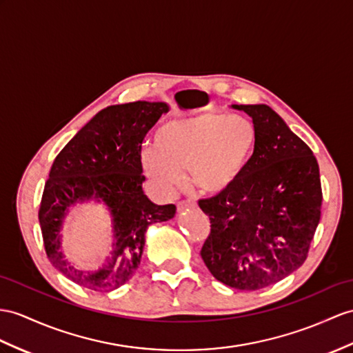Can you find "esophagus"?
Wrapping results in <instances>:
<instances>
[{
	"label": "esophagus",
	"mask_w": 353,
	"mask_h": 353,
	"mask_svg": "<svg viewBox=\"0 0 353 353\" xmlns=\"http://www.w3.org/2000/svg\"><path fill=\"white\" fill-rule=\"evenodd\" d=\"M176 208H178V211L188 210V208H194V202H193V201H190V199L178 201V202H176Z\"/></svg>",
	"instance_id": "1"
}]
</instances>
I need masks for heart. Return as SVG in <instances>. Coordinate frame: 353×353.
Returning a JSON list of instances; mask_svg holds the SVG:
<instances>
[{
	"instance_id": "b5f03b06",
	"label": "heart",
	"mask_w": 353,
	"mask_h": 353,
	"mask_svg": "<svg viewBox=\"0 0 353 353\" xmlns=\"http://www.w3.org/2000/svg\"><path fill=\"white\" fill-rule=\"evenodd\" d=\"M254 147L256 128L250 119L210 110L163 124L156 147L142 151V166L165 194L184 184L187 169L197 190L219 194L243 175Z\"/></svg>"
}]
</instances>
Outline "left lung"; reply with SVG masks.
<instances>
[{"label": "left lung", "mask_w": 353, "mask_h": 353, "mask_svg": "<svg viewBox=\"0 0 353 353\" xmlns=\"http://www.w3.org/2000/svg\"><path fill=\"white\" fill-rule=\"evenodd\" d=\"M234 108L252 117L256 147L234 185L197 202L211 223L201 256L223 285L259 290L307 259L321 220L319 165L270 106Z\"/></svg>", "instance_id": "8db88e82"}]
</instances>
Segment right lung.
Returning <instances> with one entry per match:
<instances>
[{
  "mask_svg": "<svg viewBox=\"0 0 353 353\" xmlns=\"http://www.w3.org/2000/svg\"><path fill=\"white\" fill-rule=\"evenodd\" d=\"M168 112L166 103L134 101L100 110L55 157L43 188L39 221L43 245L55 268L76 285L109 292L125 285L141 263L145 232L175 216L176 206L143 194L142 143ZM99 196L114 217L112 257L99 272L76 270L59 250V228L68 205Z\"/></svg>",
  "mask_w": 353,
  "mask_h": 353,
  "instance_id": "add662e5",
  "label": "right lung"
}]
</instances>
